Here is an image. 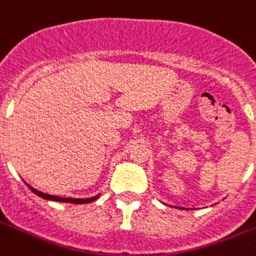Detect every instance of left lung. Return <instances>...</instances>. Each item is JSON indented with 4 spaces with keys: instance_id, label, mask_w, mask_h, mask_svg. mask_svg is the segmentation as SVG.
<instances>
[{
    "instance_id": "8db88e82",
    "label": "left lung",
    "mask_w": 256,
    "mask_h": 256,
    "mask_svg": "<svg viewBox=\"0 0 256 256\" xmlns=\"http://www.w3.org/2000/svg\"><path fill=\"white\" fill-rule=\"evenodd\" d=\"M182 210H183V208H182Z\"/></svg>"
}]
</instances>
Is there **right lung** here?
I'll use <instances>...</instances> for the list:
<instances>
[{
	"label": "right lung",
	"mask_w": 256,
	"mask_h": 256,
	"mask_svg": "<svg viewBox=\"0 0 256 256\" xmlns=\"http://www.w3.org/2000/svg\"><path fill=\"white\" fill-rule=\"evenodd\" d=\"M28 188L31 190V192H34L35 194L39 196V197L44 198V200H56V202H66V204H90L93 200H96L97 198L100 197V194L94 196V197H90V198H63V197H58V196H52V194H48V193H42L40 190H35L32 188L31 186L26 184Z\"/></svg>",
	"instance_id": "right-lung-1"
}]
</instances>
